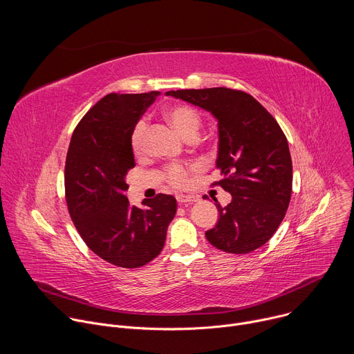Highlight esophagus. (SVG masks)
Here are the masks:
<instances>
[{"mask_svg":"<svg viewBox=\"0 0 354 354\" xmlns=\"http://www.w3.org/2000/svg\"><path fill=\"white\" fill-rule=\"evenodd\" d=\"M176 200L179 205H192V203H194V201H197V197L190 196V194H179V196H176Z\"/></svg>","mask_w":354,"mask_h":354,"instance_id":"esophagus-1","label":"esophagus"}]
</instances>
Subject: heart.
Returning <instances> with one entry per match:
<instances>
[{
	"mask_svg": "<svg viewBox=\"0 0 354 354\" xmlns=\"http://www.w3.org/2000/svg\"><path fill=\"white\" fill-rule=\"evenodd\" d=\"M164 113L167 120L175 127V130L185 140L190 141L196 138L201 126V118L196 109H193L189 105L176 104V105L168 106ZM145 130H147L145 122L138 120L130 133V148L134 156L142 154ZM190 171H192V167H187V165H171L164 171V178L171 186L183 187L187 183Z\"/></svg>",
	"mask_w": 354,
	"mask_h": 354,
	"instance_id": "1",
	"label": "heart"
}]
</instances>
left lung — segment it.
<instances>
[{
	"label": "left lung",
	"mask_w": 354,
	"mask_h": 354,
	"mask_svg": "<svg viewBox=\"0 0 354 354\" xmlns=\"http://www.w3.org/2000/svg\"><path fill=\"white\" fill-rule=\"evenodd\" d=\"M167 95L210 112L218 126V182L232 198L207 241L227 254H249L281 224L291 197L292 164L274 118L246 92L230 88L179 89Z\"/></svg>",
	"instance_id": "left-lung-1"
}]
</instances>
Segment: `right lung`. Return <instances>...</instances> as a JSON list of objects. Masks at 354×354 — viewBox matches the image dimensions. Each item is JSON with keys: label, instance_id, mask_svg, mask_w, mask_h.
I'll return each instance as SVG.
<instances>
[{"label": "right lung", "instance_id": "1", "mask_svg": "<svg viewBox=\"0 0 354 354\" xmlns=\"http://www.w3.org/2000/svg\"><path fill=\"white\" fill-rule=\"evenodd\" d=\"M158 91L109 93L75 127L66 160L64 185L70 216L88 248L104 261L126 269L160 255L176 200L160 193L130 206L124 192L134 168L130 133L154 104Z\"/></svg>", "mask_w": 354, "mask_h": 354}]
</instances>
